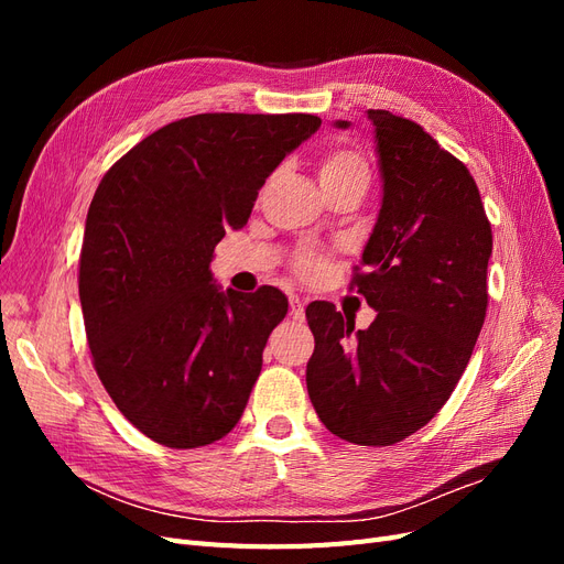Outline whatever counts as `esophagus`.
I'll return each mask as SVG.
<instances>
[{
    "label": "esophagus",
    "mask_w": 564,
    "mask_h": 564,
    "mask_svg": "<svg viewBox=\"0 0 564 564\" xmlns=\"http://www.w3.org/2000/svg\"><path fill=\"white\" fill-rule=\"evenodd\" d=\"M289 315H292L299 322H303V317H305V301L299 299V296L289 299Z\"/></svg>",
    "instance_id": "obj_1"
}]
</instances>
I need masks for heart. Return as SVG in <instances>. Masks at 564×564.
Returning a JSON list of instances; mask_svg holds the SVG:
<instances>
[{
  "label": "heart",
  "mask_w": 564,
  "mask_h": 564,
  "mask_svg": "<svg viewBox=\"0 0 564 564\" xmlns=\"http://www.w3.org/2000/svg\"><path fill=\"white\" fill-rule=\"evenodd\" d=\"M319 183L324 193L338 191L346 185H369V164L362 152L355 148H336L319 160ZM329 259L319 251H301L294 259V270L303 280H319L327 272Z\"/></svg>",
  "instance_id": "obj_1"
}]
</instances>
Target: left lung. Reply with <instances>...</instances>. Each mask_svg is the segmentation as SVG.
Instances as JSON below:
<instances>
[{"mask_svg": "<svg viewBox=\"0 0 564 564\" xmlns=\"http://www.w3.org/2000/svg\"><path fill=\"white\" fill-rule=\"evenodd\" d=\"M367 117L377 127L383 202L350 289L377 319L355 332V317L311 303L305 383L327 431L388 447L423 429L464 377L487 315L491 226L464 162L412 119Z\"/></svg>", "mask_w": 564, "mask_h": 564, "instance_id": "obj_1", "label": "left lung"}]
</instances>
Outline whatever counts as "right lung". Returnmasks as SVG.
<instances>
[{"label": "right lung", "instance_id": "right-lung-1", "mask_svg": "<svg viewBox=\"0 0 564 564\" xmlns=\"http://www.w3.org/2000/svg\"><path fill=\"white\" fill-rule=\"evenodd\" d=\"M322 119L204 112L150 133L98 183L79 253L91 362L119 412L172 449L228 435L289 303L212 284L214 247Z\"/></svg>", "mask_w": 564, "mask_h": 564}]
</instances>
